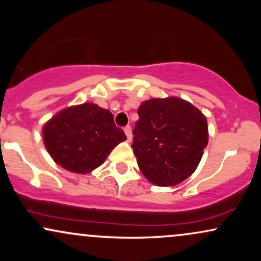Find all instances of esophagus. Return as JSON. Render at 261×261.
<instances>
[{"label":"esophagus","mask_w":261,"mask_h":261,"mask_svg":"<svg viewBox=\"0 0 261 261\" xmlns=\"http://www.w3.org/2000/svg\"><path fill=\"white\" fill-rule=\"evenodd\" d=\"M124 131H125V135H126V137H127V141L130 142L131 139H133V134H131V126H128V125H127V126H125Z\"/></svg>","instance_id":"esophagus-1"}]
</instances>
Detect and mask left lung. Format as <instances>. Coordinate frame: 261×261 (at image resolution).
<instances>
[{
    "mask_svg": "<svg viewBox=\"0 0 261 261\" xmlns=\"http://www.w3.org/2000/svg\"><path fill=\"white\" fill-rule=\"evenodd\" d=\"M133 148L141 172L157 187H173L195 172L207 146L205 115L180 98L141 104Z\"/></svg>",
    "mask_w": 261,
    "mask_h": 261,
    "instance_id": "1",
    "label": "left lung"
}]
</instances>
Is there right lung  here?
Instances as JSON below:
<instances>
[{
  "mask_svg": "<svg viewBox=\"0 0 261 261\" xmlns=\"http://www.w3.org/2000/svg\"><path fill=\"white\" fill-rule=\"evenodd\" d=\"M44 142L62 168L86 174L106 161L118 143L126 140L113 114L97 104L85 103L56 114L43 127Z\"/></svg>",
  "mask_w": 261,
  "mask_h": 261,
  "instance_id": "right-lung-1",
  "label": "right lung"
}]
</instances>
